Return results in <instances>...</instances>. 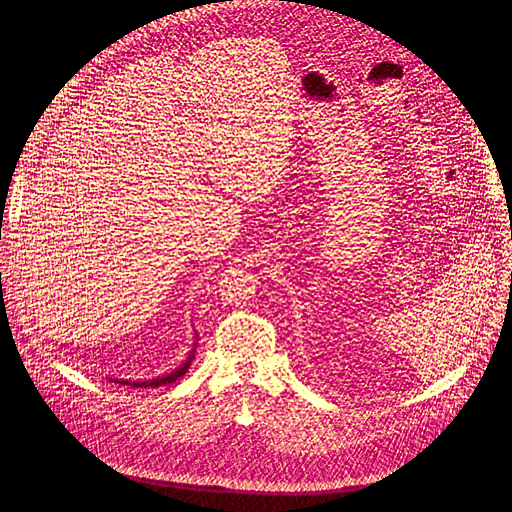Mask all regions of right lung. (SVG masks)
<instances>
[{"mask_svg": "<svg viewBox=\"0 0 512 512\" xmlns=\"http://www.w3.org/2000/svg\"><path fill=\"white\" fill-rule=\"evenodd\" d=\"M196 346H198V334H196V340H194V346H192V350L188 352V358L180 364V367H176L172 373H166V375H162V377H158V379H145V381H141V379H109V381H113V383H119V385H127V387H141V389H145V387H162V385H168V383H174V381H178L182 375H186L188 373V369H190V362L194 360V354H196Z\"/></svg>", "mask_w": 512, "mask_h": 512, "instance_id": "right-lung-1", "label": "right lung"}]
</instances>
